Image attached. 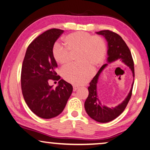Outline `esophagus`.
I'll return each mask as SVG.
<instances>
[{
  "label": "esophagus",
  "instance_id": "esophagus-1",
  "mask_svg": "<svg viewBox=\"0 0 150 150\" xmlns=\"http://www.w3.org/2000/svg\"><path fill=\"white\" fill-rule=\"evenodd\" d=\"M73 91H75L79 88V87H77V86H76V85H73Z\"/></svg>",
  "mask_w": 150,
  "mask_h": 150
}]
</instances>
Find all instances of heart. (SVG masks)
<instances>
[{
    "mask_svg": "<svg viewBox=\"0 0 150 150\" xmlns=\"http://www.w3.org/2000/svg\"><path fill=\"white\" fill-rule=\"evenodd\" d=\"M65 47L56 44L52 55L58 64L66 65L70 62L71 54L77 52L79 65L67 66L62 70V75L68 83L75 85L85 84L93 77L96 67L102 64L107 54L105 40L99 35H93L85 32H73L64 39Z\"/></svg>",
    "mask_w": 150,
    "mask_h": 150,
    "instance_id": "1",
    "label": "heart"
}]
</instances>
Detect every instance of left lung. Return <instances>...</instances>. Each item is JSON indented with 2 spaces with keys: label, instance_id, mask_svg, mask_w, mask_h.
Returning a JSON list of instances; mask_svg holds the SVG:
<instances>
[{
  "label": "left lung",
  "instance_id": "8db88e82",
  "mask_svg": "<svg viewBox=\"0 0 150 150\" xmlns=\"http://www.w3.org/2000/svg\"><path fill=\"white\" fill-rule=\"evenodd\" d=\"M96 34L103 35L107 40L108 45V62L111 63L115 61H122L130 68L134 77V66L132 56L130 49L120 35L108 30H101L96 32ZM106 65V63L104 64L91 81L89 87H88V95L85 102V108L88 115L93 120L101 123L108 122L115 120L123 112L131 98L134 85L133 83L132 87L128 96L120 105L115 108H108L107 106L102 105L97 97L96 84L100 73Z\"/></svg>",
  "mask_w": 150,
  "mask_h": 150
}]
</instances>
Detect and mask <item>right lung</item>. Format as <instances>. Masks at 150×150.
I'll use <instances>...</instances> for the list:
<instances>
[{"instance_id":"1","label":"right lung","mask_w":150,"mask_h":150,"mask_svg":"<svg viewBox=\"0 0 150 150\" xmlns=\"http://www.w3.org/2000/svg\"><path fill=\"white\" fill-rule=\"evenodd\" d=\"M63 32L53 28L40 34L28 45L22 63V95L30 110L42 118L62 113L73 91L72 85L57 75V64L52 55L55 42ZM50 80L58 81L59 85L52 89L48 83Z\"/></svg>"}]
</instances>
